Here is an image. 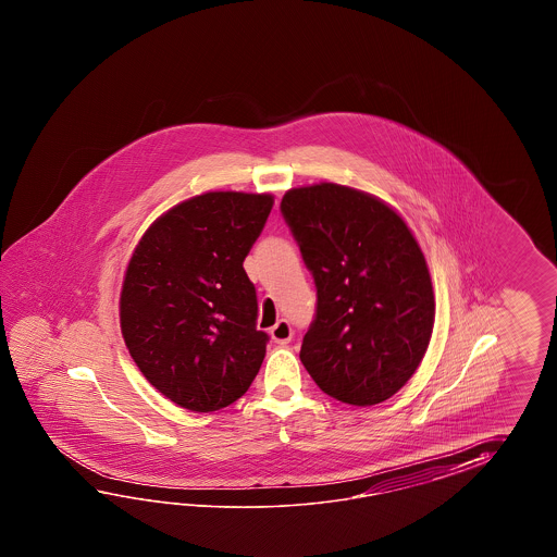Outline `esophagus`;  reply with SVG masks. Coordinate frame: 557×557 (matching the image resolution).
I'll return each instance as SVG.
<instances>
[{
    "label": "esophagus",
    "instance_id": "obj_1",
    "mask_svg": "<svg viewBox=\"0 0 557 557\" xmlns=\"http://www.w3.org/2000/svg\"><path fill=\"white\" fill-rule=\"evenodd\" d=\"M271 336L276 344H288L293 341V326L288 324V320H278L271 331Z\"/></svg>",
    "mask_w": 557,
    "mask_h": 557
}]
</instances>
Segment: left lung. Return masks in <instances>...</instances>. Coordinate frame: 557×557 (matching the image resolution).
<instances>
[{"instance_id":"1","label":"left lung","mask_w":557,"mask_h":557,"mask_svg":"<svg viewBox=\"0 0 557 557\" xmlns=\"http://www.w3.org/2000/svg\"><path fill=\"white\" fill-rule=\"evenodd\" d=\"M281 213L317 286L300 346L308 374L344 404L388 400L420 367L436 314L412 231L386 202L336 183L288 190Z\"/></svg>"}]
</instances>
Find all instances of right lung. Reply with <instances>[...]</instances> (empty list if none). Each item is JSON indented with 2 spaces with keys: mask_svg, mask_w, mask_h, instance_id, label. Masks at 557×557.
<instances>
[{
  "mask_svg": "<svg viewBox=\"0 0 557 557\" xmlns=\"http://www.w3.org/2000/svg\"><path fill=\"white\" fill-rule=\"evenodd\" d=\"M273 195L213 190L178 202L133 250L121 332L143 376L190 412L238 400L259 374L269 334L243 269Z\"/></svg>",
  "mask_w": 557,
  "mask_h": 557,
  "instance_id": "right-lung-1",
  "label": "right lung"
}]
</instances>
